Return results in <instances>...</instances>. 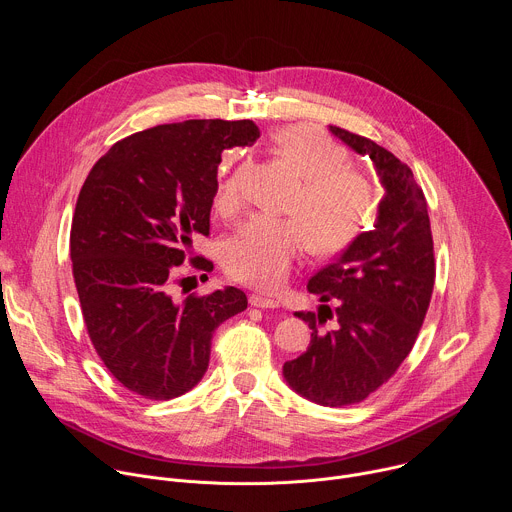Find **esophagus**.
<instances>
[{"label":"esophagus","instance_id":"34e87169","mask_svg":"<svg viewBox=\"0 0 512 512\" xmlns=\"http://www.w3.org/2000/svg\"><path fill=\"white\" fill-rule=\"evenodd\" d=\"M249 304H251L253 308H261V310H275V308H279V302H277V300L265 298V296H259V294H253V296L249 298Z\"/></svg>","mask_w":512,"mask_h":512}]
</instances>
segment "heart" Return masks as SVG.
<instances>
[{
    "instance_id": "obj_1",
    "label": "heart",
    "mask_w": 512,
    "mask_h": 512,
    "mask_svg": "<svg viewBox=\"0 0 512 512\" xmlns=\"http://www.w3.org/2000/svg\"><path fill=\"white\" fill-rule=\"evenodd\" d=\"M277 154L300 176V190L287 212L301 218L255 216L221 245V259L231 277L257 287H275L306 249L311 235L316 251L344 249L369 223L377 206L371 180L348 166V152L312 125H291L275 139ZM251 160L247 156L227 172L216 204L233 210L245 198Z\"/></svg>"
}]
</instances>
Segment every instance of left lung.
<instances>
[{"mask_svg":"<svg viewBox=\"0 0 512 512\" xmlns=\"http://www.w3.org/2000/svg\"><path fill=\"white\" fill-rule=\"evenodd\" d=\"M360 156H369L385 188L373 231L360 233L334 263L320 269L308 291L318 294V314L308 322V350L283 364L287 385L324 405L360 403L387 383L411 352L429 308L435 259L423 190L407 164L373 139L330 125ZM328 301L337 304L332 313ZM334 315L337 324H323Z\"/></svg>","mask_w":512,"mask_h":512,"instance_id":"8db88e82","label":"left lung"}]
</instances>
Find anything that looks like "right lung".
<instances>
[{"label": "right lung", "mask_w": 512, "mask_h": 512, "mask_svg": "<svg viewBox=\"0 0 512 512\" xmlns=\"http://www.w3.org/2000/svg\"><path fill=\"white\" fill-rule=\"evenodd\" d=\"M249 121L190 119L137 131L99 158L72 216L70 259L89 338L131 393L166 401L204 377L210 340L247 308L237 287L172 296L174 277L208 235L221 154L251 145ZM194 267L212 271L204 257Z\"/></svg>", "instance_id": "right-lung-1"}]
</instances>
